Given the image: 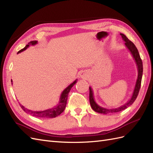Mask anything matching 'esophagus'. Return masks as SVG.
Masks as SVG:
<instances>
[{
  "mask_svg": "<svg viewBox=\"0 0 153 153\" xmlns=\"http://www.w3.org/2000/svg\"><path fill=\"white\" fill-rule=\"evenodd\" d=\"M80 77L82 78H87V75L85 73H82L80 75Z\"/></svg>",
  "mask_w": 153,
  "mask_h": 153,
  "instance_id": "obj_1",
  "label": "esophagus"
}]
</instances>
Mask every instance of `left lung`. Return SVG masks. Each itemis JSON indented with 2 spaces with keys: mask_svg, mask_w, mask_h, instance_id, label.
Returning a JSON list of instances; mask_svg holds the SVG:
<instances>
[{
  "mask_svg": "<svg viewBox=\"0 0 153 153\" xmlns=\"http://www.w3.org/2000/svg\"><path fill=\"white\" fill-rule=\"evenodd\" d=\"M120 35L122 37V39L125 42L126 47L129 49L130 53H131L132 56L134 58V59L137 64V66L138 69V77L137 82H136V84L134 89L133 91V94L131 97V98L128 100L125 104L121 105L120 107H117V108H113V109H106L104 107H102L97 104L94 99L93 95V91L92 88L89 87V102L91 108L98 113L102 114H108V113H118L120 111H122L123 110L126 109L128 107L130 106L133 104V102L135 101L136 98H137V96L139 93V91L140 89V86H141V82H142V74H143V64L141 58H140V54L137 48H136L135 45L127 39V37L122 33H120Z\"/></svg>",
  "mask_w": 153,
  "mask_h": 153,
  "instance_id": "8db88e82",
  "label": "left lung"
}]
</instances>
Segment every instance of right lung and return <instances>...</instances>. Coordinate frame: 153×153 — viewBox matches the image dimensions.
<instances>
[{"label": "right lung", "mask_w": 153, "mask_h": 153, "mask_svg": "<svg viewBox=\"0 0 153 153\" xmlns=\"http://www.w3.org/2000/svg\"><path fill=\"white\" fill-rule=\"evenodd\" d=\"M37 41L36 40H33L31 41V42H29L28 44H27L26 46H25V48H24L23 49H22L21 50H20L17 53H21L23 51L26 50V49L29 48V46L31 45V46H34V45L37 44ZM11 84H12V80H11ZM77 82V79L76 80L74 81L73 83H71L69 86H68L66 88H65L62 93L60 97V100L59 104H57L56 106L53 107L51 109H48L47 110H44V111H31L30 109H28L26 107H24L22 105L20 104L21 108L23 109L24 111H25L26 113H29L30 114L32 115V116L37 117V118H55L56 117L60 115L64 111L65 106H66V104H67V100H68V94L70 91V90L72 88V87L75 85Z\"/></svg>", "instance_id": "right-lung-1"}]
</instances>
